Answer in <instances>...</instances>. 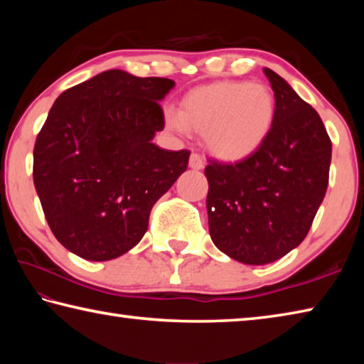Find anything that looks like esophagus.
<instances>
[{
    "label": "esophagus",
    "mask_w": 364,
    "mask_h": 364,
    "mask_svg": "<svg viewBox=\"0 0 364 364\" xmlns=\"http://www.w3.org/2000/svg\"><path fill=\"white\" fill-rule=\"evenodd\" d=\"M189 167L194 170H202L204 168V159H202L200 154L193 152L189 157Z\"/></svg>",
    "instance_id": "obj_1"
}]
</instances>
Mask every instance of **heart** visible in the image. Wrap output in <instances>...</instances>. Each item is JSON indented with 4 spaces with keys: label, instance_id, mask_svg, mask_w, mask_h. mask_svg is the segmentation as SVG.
<instances>
[{
    "label": "heart",
    "instance_id": "heart-1",
    "mask_svg": "<svg viewBox=\"0 0 364 364\" xmlns=\"http://www.w3.org/2000/svg\"><path fill=\"white\" fill-rule=\"evenodd\" d=\"M276 101L268 86L249 82H220L184 96L181 110H165L170 130L204 133L213 156L237 160L254 152L273 127Z\"/></svg>",
    "mask_w": 364,
    "mask_h": 364
}]
</instances>
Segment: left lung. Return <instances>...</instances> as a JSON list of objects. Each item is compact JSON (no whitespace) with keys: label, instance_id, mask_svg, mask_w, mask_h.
<instances>
[{"label":"left lung","instance_id":"1","mask_svg":"<svg viewBox=\"0 0 364 364\" xmlns=\"http://www.w3.org/2000/svg\"><path fill=\"white\" fill-rule=\"evenodd\" d=\"M276 112L267 139L242 160H208L213 244L234 260L267 264L304 241L326 196L332 144L321 117L284 78L264 69Z\"/></svg>","mask_w":364,"mask_h":364}]
</instances>
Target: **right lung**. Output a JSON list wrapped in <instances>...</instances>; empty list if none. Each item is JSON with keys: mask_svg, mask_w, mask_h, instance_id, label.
Instances as JSON below:
<instances>
[{"mask_svg": "<svg viewBox=\"0 0 364 364\" xmlns=\"http://www.w3.org/2000/svg\"><path fill=\"white\" fill-rule=\"evenodd\" d=\"M170 78L106 70L60 95L33 147V183L58 241L106 262L147 231L156 202L188 168L189 151L152 143Z\"/></svg>", "mask_w": 364, "mask_h": 364, "instance_id": "right-lung-1", "label": "right lung"}]
</instances>
